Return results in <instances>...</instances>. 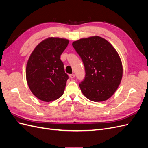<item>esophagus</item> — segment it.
Listing matches in <instances>:
<instances>
[{"label": "esophagus", "mask_w": 148, "mask_h": 148, "mask_svg": "<svg viewBox=\"0 0 148 148\" xmlns=\"http://www.w3.org/2000/svg\"><path fill=\"white\" fill-rule=\"evenodd\" d=\"M69 77H70V78H74L75 77V75L74 74H70Z\"/></svg>", "instance_id": "esophagus-1"}]
</instances>
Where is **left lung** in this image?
I'll use <instances>...</instances> for the list:
<instances>
[{
	"mask_svg": "<svg viewBox=\"0 0 148 148\" xmlns=\"http://www.w3.org/2000/svg\"><path fill=\"white\" fill-rule=\"evenodd\" d=\"M72 46L81 57L86 72L79 84L83 95L94 102L109 99L123 76L122 61L117 51L106 39L97 36L77 40Z\"/></svg>",
	"mask_w": 148,
	"mask_h": 148,
	"instance_id": "1",
	"label": "left lung"
}]
</instances>
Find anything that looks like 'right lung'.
Listing matches in <instances>:
<instances>
[{"instance_id": "obj_1", "label": "right lung", "mask_w": 148, "mask_h": 148, "mask_svg": "<svg viewBox=\"0 0 148 148\" xmlns=\"http://www.w3.org/2000/svg\"><path fill=\"white\" fill-rule=\"evenodd\" d=\"M69 43L65 38L49 37L31 53L26 64V82L31 91L41 101L49 102L63 95L69 76L60 56Z\"/></svg>"}]
</instances>
